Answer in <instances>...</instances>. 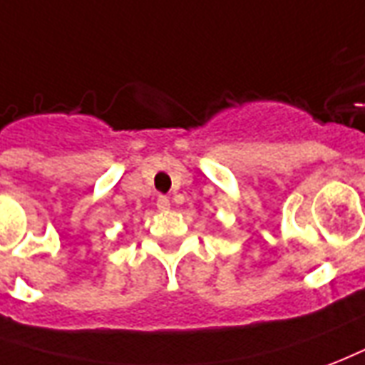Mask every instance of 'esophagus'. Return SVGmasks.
Here are the masks:
<instances>
[{
    "label": "esophagus",
    "instance_id": "obj_1",
    "mask_svg": "<svg viewBox=\"0 0 365 365\" xmlns=\"http://www.w3.org/2000/svg\"><path fill=\"white\" fill-rule=\"evenodd\" d=\"M157 208L159 210H169L171 208V200H169V198H167V196H159V198H157Z\"/></svg>",
    "mask_w": 365,
    "mask_h": 365
}]
</instances>
